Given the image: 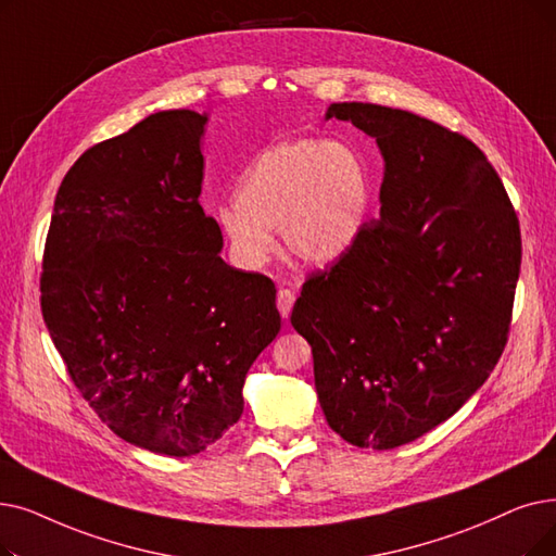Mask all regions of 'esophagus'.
<instances>
[{"instance_id":"obj_1","label":"esophagus","mask_w":556,"mask_h":556,"mask_svg":"<svg viewBox=\"0 0 556 556\" xmlns=\"http://www.w3.org/2000/svg\"><path fill=\"white\" fill-rule=\"evenodd\" d=\"M293 304H295V291H291V288H283V286H281L279 293H277V306H279L281 318L291 316Z\"/></svg>"}]
</instances>
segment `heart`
<instances>
[{"mask_svg":"<svg viewBox=\"0 0 556 556\" xmlns=\"http://www.w3.org/2000/svg\"><path fill=\"white\" fill-rule=\"evenodd\" d=\"M370 170L354 148L336 140H288L263 150L240 177L236 202L218 223L233 254L261 263L279 229L286 252L316 265L345 256L368 223Z\"/></svg>","mask_w":556,"mask_h":556,"instance_id":"heart-1","label":"heart"}]
</instances>
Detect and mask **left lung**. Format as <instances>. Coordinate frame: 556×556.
Segmentation results:
<instances>
[{"mask_svg": "<svg viewBox=\"0 0 556 556\" xmlns=\"http://www.w3.org/2000/svg\"><path fill=\"white\" fill-rule=\"evenodd\" d=\"M327 117L377 138L381 218L313 270L291 325L313 352L329 427L393 450L454 416L509 338L520 225L477 144L416 113L343 102Z\"/></svg>", "mask_w": 556, "mask_h": 556, "instance_id": "obj_1", "label": "left lung"}]
</instances>
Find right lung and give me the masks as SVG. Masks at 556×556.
Wrapping results in <instances>:
<instances>
[{"label":"right lung","instance_id":"add662e5","mask_svg":"<svg viewBox=\"0 0 556 556\" xmlns=\"http://www.w3.org/2000/svg\"><path fill=\"white\" fill-rule=\"evenodd\" d=\"M206 115L161 111L70 167L45 240L40 308L72 383L119 439L200 454L243 414L279 333L270 277L220 258L200 204Z\"/></svg>","mask_w":556,"mask_h":556}]
</instances>
